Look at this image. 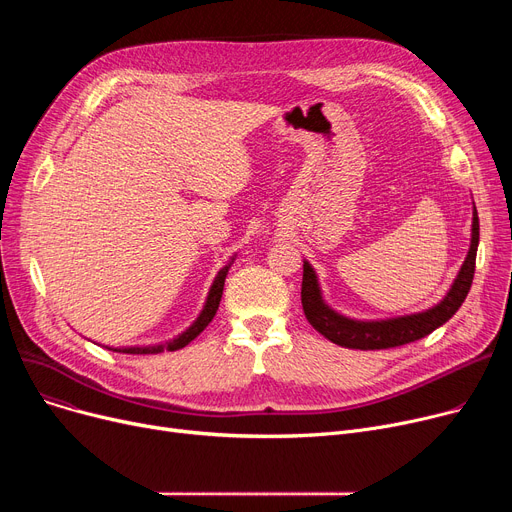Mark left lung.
<instances>
[{
    "label": "left lung",
    "instance_id": "1",
    "mask_svg": "<svg viewBox=\"0 0 512 512\" xmlns=\"http://www.w3.org/2000/svg\"><path fill=\"white\" fill-rule=\"evenodd\" d=\"M479 245V218L473 205V224H471V245L467 257L456 274L446 297L425 311L388 317V319H353L334 311L321 294L317 274L309 261H303V288L301 303L309 324L328 340L344 348H359V351H380V348H394L415 342L432 334L436 328L444 326L446 321L459 311L467 299L473 274H475V255Z\"/></svg>",
    "mask_w": 512,
    "mask_h": 512
}]
</instances>
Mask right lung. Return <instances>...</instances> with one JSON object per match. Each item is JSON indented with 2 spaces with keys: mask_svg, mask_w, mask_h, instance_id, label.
I'll use <instances>...</instances> for the list:
<instances>
[{
  "mask_svg": "<svg viewBox=\"0 0 512 512\" xmlns=\"http://www.w3.org/2000/svg\"><path fill=\"white\" fill-rule=\"evenodd\" d=\"M234 257L236 255H232L230 261L218 272V276L213 278V284L207 292V299H205V305H203L199 317L182 334H178L176 338H172L168 342H155V344H149V346H122V348L105 346V348H110V351H116V353H128V355H157V353H164V351H178V348H184L188 342L195 340L209 326V321L213 319L215 311H218L220 301H222V292H224V282H226V276H228V270H230Z\"/></svg>",
  "mask_w": 512,
  "mask_h": 512,
  "instance_id": "obj_1",
  "label": "right lung"
}]
</instances>
